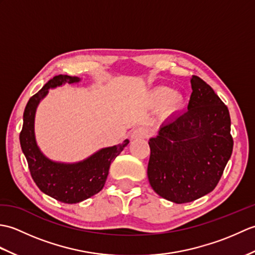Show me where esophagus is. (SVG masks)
<instances>
[{"instance_id": "esophagus-1", "label": "esophagus", "mask_w": 255, "mask_h": 255, "mask_svg": "<svg viewBox=\"0 0 255 255\" xmlns=\"http://www.w3.org/2000/svg\"><path fill=\"white\" fill-rule=\"evenodd\" d=\"M149 136H150V132L148 129L144 127H138L136 129H133L131 132L132 139H143V138H148Z\"/></svg>"}]
</instances>
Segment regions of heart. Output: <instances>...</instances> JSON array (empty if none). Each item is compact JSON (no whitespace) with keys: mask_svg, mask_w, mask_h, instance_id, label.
<instances>
[{"mask_svg":"<svg viewBox=\"0 0 255 255\" xmlns=\"http://www.w3.org/2000/svg\"><path fill=\"white\" fill-rule=\"evenodd\" d=\"M151 102L155 105H160L165 102L166 111L173 113L180 110L184 100L181 94L173 92L171 89L165 88V86H160V88H156L151 92Z\"/></svg>","mask_w":255,"mask_h":255,"instance_id":"b5f03b06","label":"heart"}]
</instances>
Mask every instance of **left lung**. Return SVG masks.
I'll use <instances>...</instances> for the list:
<instances>
[{
    "label": "left lung",
    "mask_w": 255,
    "mask_h": 255,
    "mask_svg": "<svg viewBox=\"0 0 255 255\" xmlns=\"http://www.w3.org/2000/svg\"><path fill=\"white\" fill-rule=\"evenodd\" d=\"M191 83L187 111L171 117L149 140L150 185L176 204L213 191L234 148L228 107L197 75H192Z\"/></svg>",
    "instance_id": "1"
}]
</instances>
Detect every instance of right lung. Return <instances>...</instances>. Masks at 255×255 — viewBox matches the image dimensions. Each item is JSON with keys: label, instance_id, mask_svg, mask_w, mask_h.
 Wrapping results in <instances>:
<instances>
[{"label": "right lung", "instance_id": "right-lung-1", "mask_svg": "<svg viewBox=\"0 0 255 255\" xmlns=\"http://www.w3.org/2000/svg\"><path fill=\"white\" fill-rule=\"evenodd\" d=\"M80 79L59 74L50 79L39 92L32 95L24 111L23 128L19 133L21 150L26 156L32 180L41 192L64 204H77L93 196L104 187L110 165L129 143L126 139L121 144L100 150L77 164L56 163L45 158L38 149L34 134V118L38 103L50 88L62 83H75Z\"/></svg>", "mask_w": 255, "mask_h": 255}]
</instances>
